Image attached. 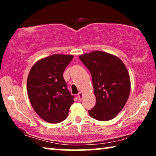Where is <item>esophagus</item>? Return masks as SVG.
Instances as JSON below:
<instances>
[{
    "mask_svg": "<svg viewBox=\"0 0 156 156\" xmlns=\"http://www.w3.org/2000/svg\"><path fill=\"white\" fill-rule=\"evenodd\" d=\"M78 99H79V100H83V93H82L81 91H80V92H79L78 94Z\"/></svg>",
    "mask_w": 156,
    "mask_h": 156,
    "instance_id": "1",
    "label": "esophagus"
}]
</instances>
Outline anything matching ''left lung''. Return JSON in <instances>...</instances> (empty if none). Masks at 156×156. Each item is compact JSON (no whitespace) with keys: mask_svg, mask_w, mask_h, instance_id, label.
Returning a JSON list of instances; mask_svg holds the SVG:
<instances>
[{"mask_svg":"<svg viewBox=\"0 0 156 156\" xmlns=\"http://www.w3.org/2000/svg\"><path fill=\"white\" fill-rule=\"evenodd\" d=\"M92 76L96 103L89 111L100 121L114 118L125 107L131 91L130 76L119 58L109 53L94 51L79 56Z\"/></svg>","mask_w":156,"mask_h":156,"instance_id":"1","label":"left lung"}]
</instances>
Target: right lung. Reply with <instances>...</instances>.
<instances>
[{
	"mask_svg": "<svg viewBox=\"0 0 156 156\" xmlns=\"http://www.w3.org/2000/svg\"><path fill=\"white\" fill-rule=\"evenodd\" d=\"M73 58V55H51L37 61L29 73V100L37 114L47 122L65 120L74 102L63 78V72Z\"/></svg>",
	"mask_w": 156,
	"mask_h": 156,
	"instance_id": "obj_1",
	"label": "right lung"
}]
</instances>
